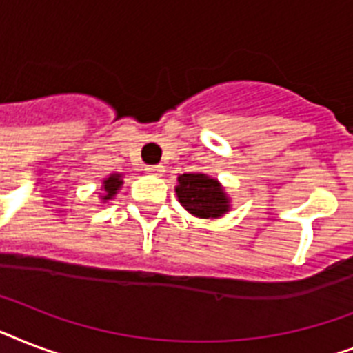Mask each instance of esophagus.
I'll return each instance as SVG.
<instances>
[{
	"mask_svg": "<svg viewBox=\"0 0 353 353\" xmlns=\"http://www.w3.org/2000/svg\"><path fill=\"white\" fill-rule=\"evenodd\" d=\"M144 170H146V174H148V176H161V174L165 172V168H163L161 165H155V166H146Z\"/></svg>",
	"mask_w": 353,
	"mask_h": 353,
	"instance_id": "1",
	"label": "esophagus"
}]
</instances>
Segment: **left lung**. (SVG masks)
Here are the masks:
<instances>
[{
	"mask_svg": "<svg viewBox=\"0 0 353 353\" xmlns=\"http://www.w3.org/2000/svg\"><path fill=\"white\" fill-rule=\"evenodd\" d=\"M177 201L187 212L203 220H216L231 210V198L216 177L190 172L177 177Z\"/></svg>",
	"mask_w": 353,
	"mask_h": 353,
	"instance_id": "obj_1",
	"label": "left lung"
}]
</instances>
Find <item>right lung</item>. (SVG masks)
I'll list each match as a JSON object with an SVG mask.
<instances>
[{"instance_id": "obj_1", "label": "right lung", "mask_w": 353, "mask_h": 353, "mask_svg": "<svg viewBox=\"0 0 353 353\" xmlns=\"http://www.w3.org/2000/svg\"><path fill=\"white\" fill-rule=\"evenodd\" d=\"M124 181H122V174H110L108 177L102 179V185H101V194H99V199H101L102 203H106V201H112L117 192L122 188Z\"/></svg>"}]
</instances>
